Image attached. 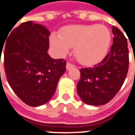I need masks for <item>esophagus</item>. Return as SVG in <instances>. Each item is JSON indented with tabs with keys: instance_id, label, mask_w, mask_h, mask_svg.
Instances as JSON below:
<instances>
[{
	"instance_id": "1",
	"label": "esophagus",
	"mask_w": 135,
	"mask_h": 135,
	"mask_svg": "<svg viewBox=\"0 0 135 135\" xmlns=\"http://www.w3.org/2000/svg\"><path fill=\"white\" fill-rule=\"evenodd\" d=\"M75 66L73 64H72L71 63H69V62H67V63H66V69L67 70H69V69H70L71 68H73Z\"/></svg>"
}]
</instances>
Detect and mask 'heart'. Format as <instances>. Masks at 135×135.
<instances>
[{
    "label": "heart",
    "instance_id": "heart-1",
    "mask_svg": "<svg viewBox=\"0 0 135 135\" xmlns=\"http://www.w3.org/2000/svg\"><path fill=\"white\" fill-rule=\"evenodd\" d=\"M109 30L104 25H73L64 27L60 36L52 34L51 43L60 54L75 48V56L82 64L92 65L105 57L110 43Z\"/></svg>",
    "mask_w": 135,
    "mask_h": 135
}]
</instances>
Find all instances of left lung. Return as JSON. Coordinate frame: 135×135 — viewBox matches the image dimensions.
<instances>
[{
    "label": "left lung",
    "mask_w": 135,
    "mask_h": 135,
    "mask_svg": "<svg viewBox=\"0 0 135 135\" xmlns=\"http://www.w3.org/2000/svg\"><path fill=\"white\" fill-rule=\"evenodd\" d=\"M114 37L110 50L93 67L81 68L77 92L87 105H105L109 102L123 86L128 70L127 39L117 27H112Z\"/></svg>",
    "instance_id": "8db88e82"
}]
</instances>
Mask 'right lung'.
Segmentation results:
<instances>
[{"instance_id": "1", "label": "right lung", "mask_w": 135, "mask_h": 135, "mask_svg": "<svg viewBox=\"0 0 135 135\" xmlns=\"http://www.w3.org/2000/svg\"><path fill=\"white\" fill-rule=\"evenodd\" d=\"M49 36L44 26L29 21L13 29L5 42L7 81L19 99L32 107L49 102L66 69L64 59H52L47 52Z\"/></svg>"}]
</instances>
